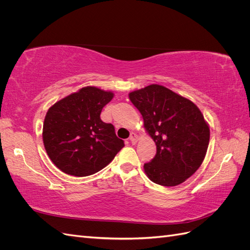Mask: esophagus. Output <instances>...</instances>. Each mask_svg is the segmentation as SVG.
<instances>
[{
	"instance_id": "1",
	"label": "esophagus",
	"mask_w": 250,
	"mask_h": 250,
	"mask_svg": "<svg viewBox=\"0 0 250 250\" xmlns=\"http://www.w3.org/2000/svg\"><path fill=\"white\" fill-rule=\"evenodd\" d=\"M129 140H130V142L133 144V145H134V144H137V142L139 141V137H138V135L137 134H135V133H131L130 134V138H129Z\"/></svg>"
}]
</instances>
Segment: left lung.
Here are the masks:
<instances>
[{"mask_svg":"<svg viewBox=\"0 0 250 250\" xmlns=\"http://www.w3.org/2000/svg\"><path fill=\"white\" fill-rule=\"evenodd\" d=\"M156 145L144 165L148 178L164 187L183 184L201 166L209 143V127L200 109L187 98L160 84L129 93Z\"/></svg>","mask_w":250,"mask_h":250,"instance_id":"8db88e82","label":"left lung"}]
</instances>
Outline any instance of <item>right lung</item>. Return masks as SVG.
I'll use <instances>...</instances> for the list:
<instances>
[{
    "label": "right lung",
    "instance_id": "1",
    "mask_svg": "<svg viewBox=\"0 0 250 250\" xmlns=\"http://www.w3.org/2000/svg\"><path fill=\"white\" fill-rule=\"evenodd\" d=\"M112 92L85 86L49 108L42 141L50 160L65 174L88 176L102 170L124 147L112 124L100 118Z\"/></svg>",
    "mask_w": 250,
    "mask_h": 250
}]
</instances>
